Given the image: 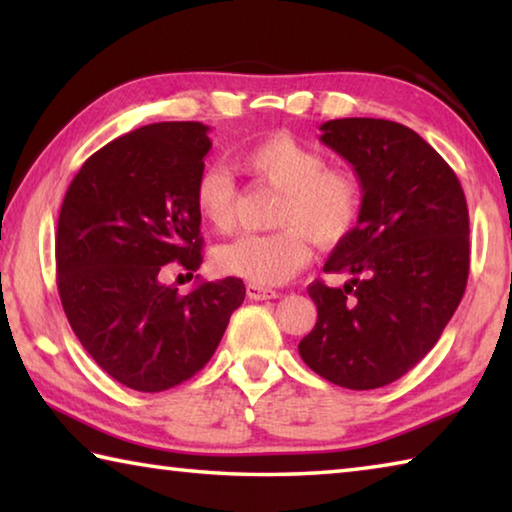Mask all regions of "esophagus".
Listing matches in <instances>:
<instances>
[{
	"instance_id": "esophagus-1",
	"label": "esophagus",
	"mask_w": 512,
	"mask_h": 512,
	"mask_svg": "<svg viewBox=\"0 0 512 512\" xmlns=\"http://www.w3.org/2000/svg\"><path fill=\"white\" fill-rule=\"evenodd\" d=\"M246 296H248L250 300H275V298H280V293L273 291V289L259 287V284H248V287H246Z\"/></svg>"
}]
</instances>
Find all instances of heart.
Listing matches in <instances>:
<instances>
[{"label": "heart", "instance_id": "heart-1", "mask_svg": "<svg viewBox=\"0 0 512 512\" xmlns=\"http://www.w3.org/2000/svg\"><path fill=\"white\" fill-rule=\"evenodd\" d=\"M241 167L280 189L268 235H241L216 248L214 262L223 273L244 277L259 287L291 280L309 264L314 244H341L357 228L363 205L361 180L341 167H325V155L291 135H273L239 155ZM194 205L201 219L225 232L235 223L237 187L223 167H205L194 185Z\"/></svg>", "mask_w": 512, "mask_h": 512}]
</instances>
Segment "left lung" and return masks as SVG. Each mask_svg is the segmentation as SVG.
<instances>
[{"instance_id": "obj_1", "label": "left lung", "mask_w": 512, "mask_h": 512, "mask_svg": "<svg viewBox=\"0 0 512 512\" xmlns=\"http://www.w3.org/2000/svg\"><path fill=\"white\" fill-rule=\"evenodd\" d=\"M320 131L354 167L363 205L323 268L350 280L309 284L318 318L298 350L332 384L370 391L424 359L454 316L470 275V214L452 167L411 128L348 117Z\"/></svg>"}]
</instances>
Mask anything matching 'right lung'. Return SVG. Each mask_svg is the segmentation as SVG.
Returning a JSON list of instances; mask_svg holds the SVG:
<instances>
[{
    "label": "right lung",
    "instance_id": "add662e5",
    "mask_svg": "<svg viewBox=\"0 0 512 512\" xmlns=\"http://www.w3.org/2000/svg\"><path fill=\"white\" fill-rule=\"evenodd\" d=\"M201 121H162L117 137L83 162L56 230L65 316L90 357L133 391L160 393L212 359L244 282H162L171 262H203L194 185L212 149ZM194 277V275H192Z\"/></svg>",
    "mask_w": 512,
    "mask_h": 512
}]
</instances>
